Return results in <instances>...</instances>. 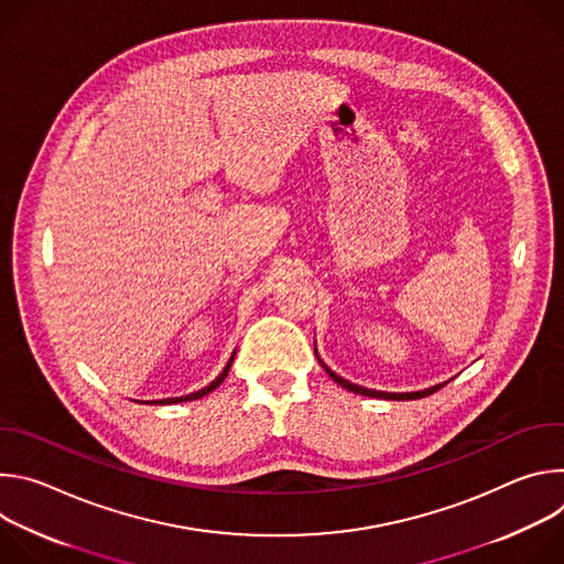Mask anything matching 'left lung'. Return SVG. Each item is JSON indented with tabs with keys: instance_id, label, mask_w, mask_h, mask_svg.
Segmentation results:
<instances>
[{
	"instance_id": "left-lung-1",
	"label": "left lung",
	"mask_w": 564,
	"mask_h": 564,
	"mask_svg": "<svg viewBox=\"0 0 564 564\" xmlns=\"http://www.w3.org/2000/svg\"><path fill=\"white\" fill-rule=\"evenodd\" d=\"M314 355H316V359H318V364L326 368V372L341 386V388H346V390H350V392H355V394H366V397H377V399H392V401H404V399H422V397H429V394H433L435 390H440L444 383H437V386H431V388H424V390H415V392H383V390H372V388H364V386H357V383H352V381H348V379H344L341 375H337L335 370H330L326 364H324V359L318 357V352H316V348H314Z\"/></svg>"
}]
</instances>
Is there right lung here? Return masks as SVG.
<instances>
[{
    "mask_svg": "<svg viewBox=\"0 0 564 564\" xmlns=\"http://www.w3.org/2000/svg\"><path fill=\"white\" fill-rule=\"evenodd\" d=\"M236 355V352H234ZM234 355L229 357V361H227V366L223 368V372L212 381V383H207L205 388H200V390H196V392H189V394H183V397H167V399H153V401H149V404H158V406H165V404H178V401H194V399H200V397H205V394H209L212 390H216L223 381H225V377H227V372H229V368H231V361H234Z\"/></svg>",
    "mask_w": 564,
    "mask_h": 564,
    "instance_id": "obj_1",
    "label": "right lung"
}]
</instances>
